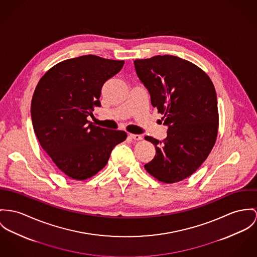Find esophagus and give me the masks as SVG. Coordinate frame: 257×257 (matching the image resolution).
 Instances as JSON below:
<instances>
[{
  "mask_svg": "<svg viewBox=\"0 0 257 257\" xmlns=\"http://www.w3.org/2000/svg\"><path fill=\"white\" fill-rule=\"evenodd\" d=\"M129 137L131 139H133V140H135V141H141V140H143V137H142L141 135H137V134H130Z\"/></svg>",
  "mask_w": 257,
  "mask_h": 257,
  "instance_id": "1",
  "label": "esophagus"
}]
</instances>
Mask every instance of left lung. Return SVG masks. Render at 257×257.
Here are the masks:
<instances>
[{
	"mask_svg": "<svg viewBox=\"0 0 257 257\" xmlns=\"http://www.w3.org/2000/svg\"><path fill=\"white\" fill-rule=\"evenodd\" d=\"M139 79L168 127L163 141L146 136L156 156L145 169L172 184L191 176L210 154L217 138V97L208 75L196 64L174 56L134 61Z\"/></svg>",
	"mask_w": 257,
	"mask_h": 257,
	"instance_id": "8db88e82",
	"label": "left lung"
}]
</instances>
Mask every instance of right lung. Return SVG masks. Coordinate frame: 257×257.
I'll return each mask as SVG.
<instances>
[{
	"label": "right lung",
	"mask_w": 257,
	"mask_h": 257,
	"mask_svg": "<svg viewBox=\"0 0 257 257\" xmlns=\"http://www.w3.org/2000/svg\"><path fill=\"white\" fill-rule=\"evenodd\" d=\"M124 60L94 55L66 59L40 79L31 101V118L41 147L68 177L96 175L113 148L125 141L124 131L93 125L87 117L100 106L101 87L117 74Z\"/></svg>",
	"instance_id": "right-lung-1"
}]
</instances>
